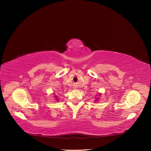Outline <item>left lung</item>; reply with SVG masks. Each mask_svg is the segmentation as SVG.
I'll return each instance as SVG.
<instances>
[{
  "mask_svg": "<svg viewBox=\"0 0 151 151\" xmlns=\"http://www.w3.org/2000/svg\"><path fill=\"white\" fill-rule=\"evenodd\" d=\"M98 95H99V96H100L101 95V93H100V94H99ZM99 96H98V97H97V98H96V99H95V101H97V102L99 101Z\"/></svg>",
  "mask_w": 151,
  "mask_h": 151,
  "instance_id": "1",
  "label": "left lung"
}]
</instances>
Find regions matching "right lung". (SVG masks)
Returning a JSON list of instances; mask_svg holds the SVG:
<instances>
[{
    "mask_svg": "<svg viewBox=\"0 0 151 151\" xmlns=\"http://www.w3.org/2000/svg\"><path fill=\"white\" fill-rule=\"evenodd\" d=\"M55 99H56V100H57V101H58V99H57V96L55 95Z\"/></svg>",
    "mask_w": 151,
    "mask_h": 151,
    "instance_id": "add662e5",
    "label": "right lung"
}]
</instances>
